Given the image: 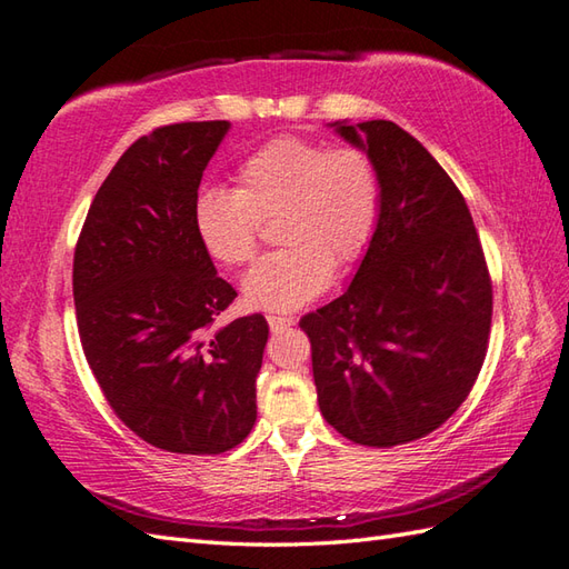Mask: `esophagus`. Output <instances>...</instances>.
<instances>
[{"mask_svg": "<svg viewBox=\"0 0 569 569\" xmlns=\"http://www.w3.org/2000/svg\"><path fill=\"white\" fill-rule=\"evenodd\" d=\"M268 323H270V329H272L274 333H282L284 329L292 327L295 319H289V317H268Z\"/></svg>", "mask_w": 569, "mask_h": 569, "instance_id": "34e87169", "label": "esophagus"}]
</instances>
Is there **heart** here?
Instances as JSON below:
<instances>
[{"mask_svg":"<svg viewBox=\"0 0 569 569\" xmlns=\"http://www.w3.org/2000/svg\"><path fill=\"white\" fill-rule=\"evenodd\" d=\"M238 189L196 193L191 220L211 260L238 268L252 260L260 220L277 218L280 246L242 280L250 309L287 315L317 299L333 270L363 258L378 226V169L363 149L274 137L240 161Z\"/></svg>","mask_w":569,"mask_h":569,"instance_id":"heart-1","label":"heart"}]
</instances>
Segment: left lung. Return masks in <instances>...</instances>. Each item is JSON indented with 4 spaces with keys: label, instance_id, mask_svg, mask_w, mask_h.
<instances>
[{
    "label": "left lung",
    "instance_id": "left-lung-1",
    "mask_svg": "<svg viewBox=\"0 0 569 569\" xmlns=\"http://www.w3.org/2000/svg\"><path fill=\"white\" fill-rule=\"evenodd\" d=\"M331 127L373 159L380 206L349 289L299 321L319 410L356 445H408L445 425L477 382L489 270L467 201L412 134L390 120Z\"/></svg>",
    "mask_w": 569,
    "mask_h": 569
}]
</instances>
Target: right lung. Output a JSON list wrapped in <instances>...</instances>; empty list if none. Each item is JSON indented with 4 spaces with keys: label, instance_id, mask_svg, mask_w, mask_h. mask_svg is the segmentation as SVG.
<instances>
[{
    "label": "right lung",
    "instance_id": "right-lung-1",
    "mask_svg": "<svg viewBox=\"0 0 569 569\" xmlns=\"http://www.w3.org/2000/svg\"><path fill=\"white\" fill-rule=\"evenodd\" d=\"M230 122L139 137L90 203L73 258L80 343L114 415L177 455L233 449L258 420L262 315L211 333L238 295L196 238L191 206Z\"/></svg>",
    "mask_w": 569,
    "mask_h": 569
}]
</instances>
